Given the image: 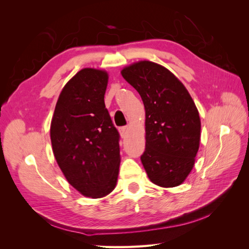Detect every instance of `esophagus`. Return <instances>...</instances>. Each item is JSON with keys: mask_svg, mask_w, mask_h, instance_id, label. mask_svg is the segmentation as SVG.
Instances as JSON below:
<instances>
[{"mask_svg": "<svg viewBox=\"0 0 249 249\" xmlns=\"http://www.w3.org/2000/svg\"><path fill=\"white\" fill-rule=\"evenodd\" d=\"M118 130H119L120 136H122V138H124L125 134H126V131H127V126H120Z\"/></svg>", "mask_w": 249, "mask_h": 249, "instance_id": "obj_1", "label": "esophagus"}]
</instances>
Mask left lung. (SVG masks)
<instances>
[{
    "label": "left lung",
    "instance_id": "obj_1",
    "mask_svg": "<svg viewBox=\"0 0 249 249\" xmlns=\"http://www.w3.org/2000/svg\"><path fill=\"white\" fill-rule=\"evenodd\" d=\"M145 108V150L141 156L148 178L160 187L182 184L191 172L200 141V118L191 95L164 66L139 61L122 71Z\"/></svg>",
    "mask_w": 249,
    "mask_h": 249
}]
</instances>
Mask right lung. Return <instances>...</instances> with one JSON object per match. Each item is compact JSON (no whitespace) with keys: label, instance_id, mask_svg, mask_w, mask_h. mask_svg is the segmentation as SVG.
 <instances>
[{"label":"right lung","instance_id":"1","mask_svg":"<svg viewBox=\"0 0 249 249\" xmlns=\"http://www.w3.org/2000/svg\"><path fill=\"white\" fill-rule=\"evenodd\" d=\"M105 71L83 69L66 83L51 123L53 153L65 178L81 194L101 198L116 186L119 134L105 106Z\"/></svg>","mask_w":249,"mask_h":249}]
</instances>
